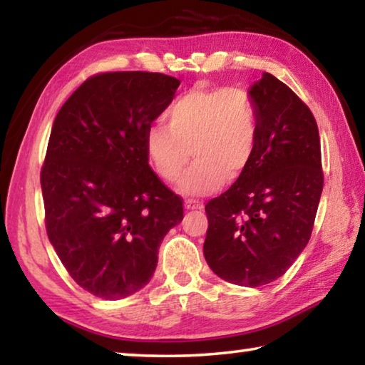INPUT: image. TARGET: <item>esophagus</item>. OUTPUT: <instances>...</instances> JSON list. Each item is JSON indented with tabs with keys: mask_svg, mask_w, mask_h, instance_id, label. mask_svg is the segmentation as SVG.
Segmentation results:
<instances>
[{
	"mask_svg": "<svg viewBox=\"0 0 365 365\" xmlns=\"http://www.w3.org/2000/svg\"><path fill=\"white\" fill-rule=\"evenodd\" d=\"M185 207H187L188 211H197V209L205 207V205H202L201 201L191 200V197H188V200H185Z\"/></svg>",
	"mask_w": 365,
	"mask_h": 365,
	"instance_id": "esophagus-1",
	"label": "esophagus"
}]
</instances>
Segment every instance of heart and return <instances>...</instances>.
<instances>
[{
    "label": "heart",
    "instance_id": "heart-1",
    "mask_svg": "<svg viewBox=\"0 0 365 365\" xmlns=\"http://www.w3.org/2000/svg\"><path fill=\"white\" fill-rule=\"evenodd\" d=\"M168 125L154 122L145 133L150 164L163 180L177 182L190 154L195 164L180 182L183 195H207L225 178L242 177L259 145V110L238 86L185 91L170 104Z\"/></svg>",
    "mask_w": 365,
    "mask_h": 365
}]
</instances>
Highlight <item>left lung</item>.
<instances>
[{"instance_id":"8db88e82","label":"left lung","mask_w":365,"mask_h":365,"mask_svg":"<svg viewBox=\"0 0 365 365\" xmlns=\"http://www.w3.org/2000/svg\"><path fill=\"white\" fill-rule=\"evenodd\" d=\"M259 145L248 170L206 205L205 257L235 285L262 287L292 267L311 238L324 188L317 122L269 72L251 86Z\"/></svg>"}]
</instances>
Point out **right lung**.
Instances as JSON below:
<instances>
[{
  "instance_id": "add662e5",
  "label": "right lung",
  "mask_w": 365,
  "mask_h": 365,
  "mask_svg": "<svg viewBox=\"0 0 365 365\" xmlns=\"http://www.w3.org/2000/svg\"><path fill=\"white\" fill-rule=\"evenodd\" d=\"M180 80L159 72L86 78L54 119L40 183L49 242L86 292L120 299L156 270L182 197L148 164L145 133Z\"/></svg>"
}]
</instances>
